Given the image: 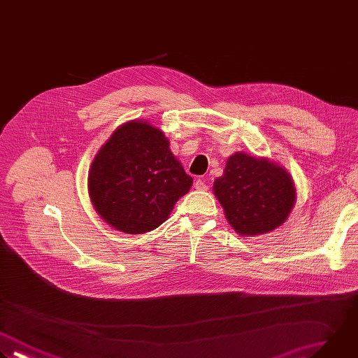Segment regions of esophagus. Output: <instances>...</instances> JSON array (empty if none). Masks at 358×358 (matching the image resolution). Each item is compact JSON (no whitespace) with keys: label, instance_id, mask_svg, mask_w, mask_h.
<instances>
[{"label":"esophagus","instance_id":"34e87169","mask_svg":"<svg viewBox=\"0 0 358 358\" xmlns=\"http://www.w3.org/2000/svg\"><path fill=\"white\" fill-rule=\"evenodd\" d=\"M194 189H196V190L206 192V190H208V185L206 183L204 179H197V180L194 182Z\"/></svg>","mask_w":358,"mask_h":358}]
</instances>
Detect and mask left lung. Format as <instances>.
<instances>
[{
    "label": "left lung",
    "instance_id": "obj_1",
    "mask_svg": "<svg viewBox=\"0 0 358 358\" xmlns=\"http://www.w3.org/2000/svg\"><path fill=\"white\" fill-rule=\"evenodd\" d=\"M214 194L231 227L241 235L270 232L289 215L295 187L289 173L267 158L235 152L224 175L214 180Z\"/></svg>",
    "mask_w": 358,
    "mask_h": 358
}]
</instances>
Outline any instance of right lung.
I'll use <instances>...</instances> for the list:
<instances>
[{"instance_id":"1","label":"right lung","mask_w":358,"mask_h":358,"mask_svg":"<svg viewBox=\"0 0 358 358\" xmlns=\"http://www.w3.org/2000/svg\"><path fill=\"white\" fill-rule=\"evenodd\" d=\"M193 185L165 134L133 120L115 130L92 161L88 192L96 213L126 234H144L166 221Z\"/></svg>"}]
</instances>
